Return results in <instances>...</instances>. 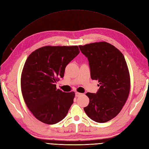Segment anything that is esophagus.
<instances>
[{
    "label": "esophagus",
    "instance_id": "obj_1",
    "mask_svg": "<svg viewBox=\"0 0 149 149\" xmlns=\"http://www.w3.org/2000/svg\"><path fill=\"white\" fill-rule=\"evenodd\" d=\"M75 94H76V97H79V96L82 95L81 93H79V92H76V93H75Z\"/></svg>",
    "mask_w": 149,
    "mask_h": 149
}]
</instances>
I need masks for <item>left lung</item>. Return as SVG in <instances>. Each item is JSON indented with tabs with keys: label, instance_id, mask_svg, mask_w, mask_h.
Masks as SVG:
<instances>
[{
	"label": "left lung",
	"instance_id": "8db88e82",
	"mask_svg": "<svg viewBox=\"0 0 149 149\" xmlns=\"http://www.w3.org/2000/svg\"><path fill=\"white\" fill-rule=\"evenodd\" d=\"M79 47L88 58L92 79L98 81L100 86L96 94H86L89 103L84 111L95 122L109 121L121 111L130 94V75L124 55L104 41Z\"/></svg>",
	"mask_w": 149,
	"mask_h": 149
}]
</instances>
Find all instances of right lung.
Returning a JSON list of instances; mask_svg holds the SVG:
<instances>
[{
	"label": "right lung",
	"instance_id": "obj_1",
	"mask_svg": "<svg viewBox=\"0 0 149 149\" xmlns=\"http://www.w3.org/2000/svg\"><path fill=\"white\" fill-rule=\"evenodd\" d=\"M79 53L77 45H47L33 51L26 60L21 75L23 97L33 115L44 123L62 120L73 104L74 92H64L55 83Z\"/></svg>",
	"mask_w": 149,
	"mask_h": 149
}]
</instances>
